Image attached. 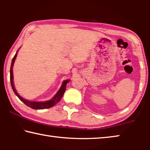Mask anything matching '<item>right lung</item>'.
<instances>
[{
	"mask_svg": "<svg viewBox=\"0 0 150 150\" xmlns=\"http://www.w3.org/2000/svg\"><path fill=\"white\" fill-rule=\"evenodd\" d=\"M16 56H17V52L14 56L13 59H12L11 70H10V73H11V77H10V79H11V83L12 90H13L14 93H15V95H16L18 97L19 99L21 101H22V102H23L26 106H29V107L32 108L33 109H35V110H37V109L48 108L52 107V106H55L61 100V98H62L63 94H64L65 91L66 85H67V83L69 82V80H66L63 83L62 87H61L60 89L58 91V92L56 93V95H55L54 97H53L52 99L50 100L45 101V102H32V101H28L27 100H25L23 98H22L21 96L18 95V94L16 89H15L14 83H13V73H12V67H13V64H14V61H15V59H16Z\"/></svg>",
	"mask_w": 150,
	"mask_h": 150,
	"instance_id": "add662e5",
	"label": "right lung"
}]
</instances>
